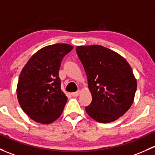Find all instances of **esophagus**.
Returning a JSON list of instances; mask_svg holds the SVG:
<instances>
[{"label":"esophagus","instance_id":"obj_1","mask_svg":"<svg viewBox=\"0 0 155 155\" xmlns=\"http://www.w3.org/2000/svg\"><path fill=\"white\" fill-rule=\"evenodd\" d=\"M79 94H80V91H76V92H73L71 94V95L73 96V97H78V96L79 95Z\"/></svg>","mask_w":155,"mask_h":155}]
</instances>
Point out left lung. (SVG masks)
Listing matches in <instances>:
<instances>
[{
	"label": "left lung",
	"instance_id": "1",
	"mask_svg": "<svg viewBox=\"0 0 155 155\" xmlns=\"http://www.w3.org/2000/svg\"><path fill=\"white\" fill-rule=\"evenodd\" d=\"M92 102L85 110L99 123L115 121L130 108L137 90L132 69L120 54L101 45L79 46Z\"/></svg>",
	"mask_w": 155,
	"mask_h": 155
}]
</instances>
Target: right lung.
<instances>
[{"instance_id": "add662e5", "label": "right lung", "mask_w": 155, "mask_h": 155, "mask_svg": "<svg viewBox=\"0 0 155 155\" xmlns=\"http://www.w3.org/2000/svg\"><path fill=\"white\" fill-rule=\"evenodd\" d=\"M68 44H55L39 50L30 58L19 76L18 102L26 114L42 124L57 120L68 97L61 90L58 71L64 56L73 50Z\"/></svg>"}]
</instances>
